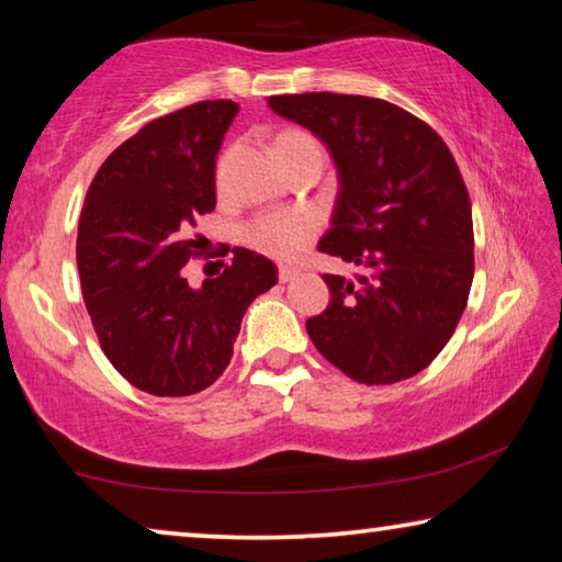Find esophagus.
<instances>
[{
    "instance_id": "34e87169",
    "label": "esophagus",
    "mask_w": 562,
    "mask_h": 562,
    "mask_svg": "<svg viewBox=\"0 0 562 562\" xmlns=\"http://www.w3.org/2000/svg\"><path fill=\"white\" fill-rule=\"evenodd\" d=\"M297 268H290V265H280L278 268V278H280V282H290V280H294L297 278Z\"/></svg>"
}]
</instances>
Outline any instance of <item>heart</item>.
I'll list each match as a JSON object with an SVG mask.
<instances>
[{"label": "heart", "instance_id": "heart-1", "mask_svg": "<svg viewBox=\"0 0 562 562\" xmlns=\"http://www.w3.org/2000/svg\"><path fill=\"white\" fill-rule=\"evenodd\" d=\"M312 148H319L317 140L307 131L300 128H282L272 138V154L278 156L280 164ZM317 227L319 217L312 211H304V207H297V211H274L258 217L247 227L245 240L255 250L270 255L274 260H294L307 250L312 237L317 235Z\"/></svg>", "mask_w": 562, "mask_h": 562}]
</instances>
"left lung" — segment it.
Segmentation results:
<instances>
[{
  "label": "left lung",
  "mask_w": 562,
  "mask_h": 562,
  "mask_svg": "<svg viewBox=\"0 0 562 562\" xmlns=\"http://www.w3.org/2000/svg\"><path fill=\"white\" fill-rule=\"evenodd\" d=\"M268 103L329 148L339 193L317 250L361 268L355 280L322 274L331 300L307 319L310 339L359 384L418 374L451 339L473 282L471 198L449 146L382 99L322 91Z\"/></svg>",
  "instance_id": "1"
}]
</instances>
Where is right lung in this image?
<instances>
[{
  "label": "right lung",
  "mask_w": 562,
  "mask_h": 562,
  "mask_svg": "<svg viewBox=\"0 0 562 562\" xmlns=\"http://www.w3.org/2000/svg\"><path fill=\"white\" fill-rule=\"evenodd\" d=\"M237 113L201 101L146 123L103 160L83 201L76 265L103 355L154 396L211 386L233 357L245 310L278 282L262 255L233 247L217 278L193 290L198 215L215 207V156Z\"/></svg>",
  "instance_id": "obj_1"
}]
</instances>
